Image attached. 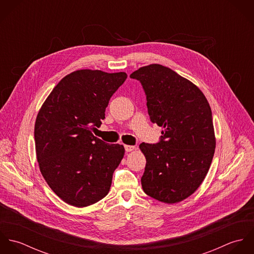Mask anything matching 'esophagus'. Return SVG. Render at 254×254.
Masks as SVG:
<instances>
[{
  "mask_svg": "<svg viewBox=\"0 0 254 254\" xmlns=\"http://www.w3.org/2000/svg\"><path fill=\"white\" fill-rule=\"evenodd\" d=\"M125 150L127 151V152H130V151H133L136 147L134 146V145H125Z\"/></svg>",
  "mask_w": 254,
  "mask_h": 254,
  "instance_id": "esophagus-1",
  "label": "esophagus"
}]
</instances>
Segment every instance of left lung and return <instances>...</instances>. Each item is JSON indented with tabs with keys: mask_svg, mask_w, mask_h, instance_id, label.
<instances>
[{
	"mask_svg": "<svg viewBox=\"0 0 254 254\" xmlns=\"http://www.w3.org/2000/svg\"><path fill=\"white\" fill-rule=\"evenodd\" d=\"M130 77L142 83L150 120L162 127L158 144L140 145L146 159L143 190L158 201L178 203L199 188L212 162L210 106L196 85L166 66L152 64Z\"/></svg>",
	"mask_w": 254,
	"mask_h": 254,
	"instance_id": "left-lung-1",
	"label": "left lung"
}]
</instances>
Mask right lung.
Listing matches in <instances>:
<instances>
[{"instance_id":"add662e5","label":"right lung","mask_w":254,"mask_h":254,"mask_svg":"<svg viewBox=\"0 0 254 254\" xmlns=\"http://www.w3.org/2000/svg\"><path fill=\"white\" fill-rule=\"evenodd\" d=\"M125 72L81 69L64 77L37 114V161L45 181L64 202L86 207L103 199L125 148L109 145L92 131L105 119L109 100Z\"/></svg>"}]
</instances>
